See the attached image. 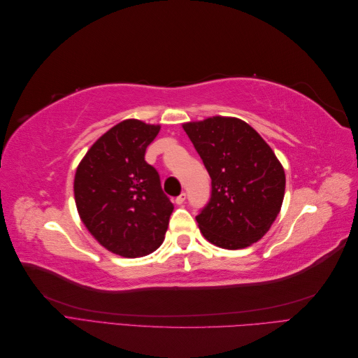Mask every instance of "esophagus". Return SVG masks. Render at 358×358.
Returning <instances> with one entry per match:
<instances>
[{
	"instance_id": "obj_1",
	"label": "esophagus",
	"mask_w": 358,
	"mask_h": 358,
	"mask_svg": "<svg viewBox=\"0 0 358 358\" xmlns=\"http://www.w3.org/2000/svg\"><path fill=\"white\" fill-rule=\"evenodd\" d=\"M185 200H187V194H185V192H182L179 197H176V200H175V201H176V204L182 206L183 203H185Z\"/></svg>"
}]
</instances>
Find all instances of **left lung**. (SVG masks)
Listing matches in <instances>:
<instances>
[{"mask_svg":"<svg viewBox=\"0 0 358 358\" xmlns=\"http://www.w3.org/2000/svg\"><path fill=\"white\" fill-rule=\"evenodd\" d=\"M212 179V197L196 216L206 241L243 249L270 230L282 208L285 171L266 140L239 117L182 124Z\"/></svg>","mask_w":358,"mask_h":358,"instance_id":"obj_1","label":"left lung"}]
</instances>
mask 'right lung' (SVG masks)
Masks as SVG:
<instances>
[{"instance_id":"1","label":"right lung","mask_w":358,"mask_h":358,"mask_svg":"<svg viewBox=\"0 0 358 358\" xmlns=\"http://www.w3.org/2000/svg\"><path fill=\"white\" fill-rule=\"evenodd\" d=\"M159 128L125 119L96 138L76 169L73 188L80 221L107 251L125 258L157 251L173 212L157 170L145 161Z\"/></svg>"}]
</instances>
